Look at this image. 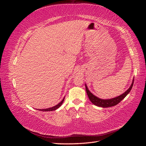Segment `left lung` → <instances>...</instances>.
<instances>
[{
  "label": "left lung",
  "mask_w": 146,
  "mask_h": 146,
  "mask_svg": "<svg viewBox=\"0 0 146 146\" xmlns=\"http://www.w3.org/2000/svg\"><path fill=\"white\" fill-rule=\"evenodd\" d=\"M133 82H134V79L133 80V82H132V83L131 86H130V88L124 92V93H123L121 96L116 97V98H112L110 99H100L91 93V92L89 91V90L88 89V87L86 84H85V88H86V93L88 98H89V99L92 104L96 106H98V107H102V108H107V107H113V106L116 105L117 104H118L119 102H120L122 100L124 99L126 97V96L130 92L132 86L133 85Z\"/></svg>",
  "instance_id": "8db88e82"
}]
</instances>
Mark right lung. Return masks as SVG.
Returning a JSON list of instances; mask_svg holds the SVG:
<instances>
[{"label":"right lung","instance_id":"right-lung-1","mask_svg":"<svg viewBox=\"0 0 146 146\" xmlns=\"http://www.w3.org/2000/svg\"><path fill=\"white\" fill-rule=\"evenodd\" d=\"M64 98H63V99L61 100V102H60L58 104H57L56 105L54 106V107H53L52 108H46V109H39L38 110H40V111H54V110L58 109L60 106L62 105V104L64 102Z\"/></svg>","mask_w":146,"mask_h":146}]
</instances>
